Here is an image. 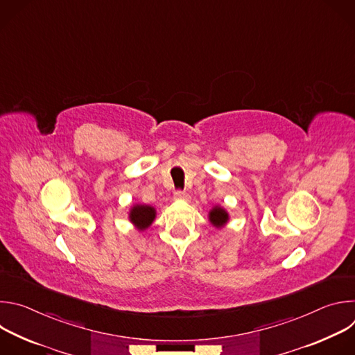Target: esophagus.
Masks as SVG:
<instances>
[{"label": "esophagus", "instance_id": "obj_1", "mask_svg": "<svg viewBox=\"0 0 355 355\" xmlns=\"http://www.w3.org/2000/svg\"><path fill=\"white\" fill-rule=\"evenodd\" d=\"M174 198H175V199L188 200V199H189V195H188L185 191H175V193H174Z\"/></svg>", "mask_w": 355, "mask_h": 355}]
</instances>
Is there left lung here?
Returning a JSON list of instances; mask_svg holds the SVG:
<instances>
[{"label": "left lung", "instance_id": "left-lung-1", "mask_svg": "<svg viewBox=\"0 0 355 355\" xmlns=\"http://www.w3.org/2000/svg\"><path fill=\"white\" fill-rule=\"evenodd\" d=\"M229 220V214L222 207H215L209 212V222L215 227H223Z\"/></svg>", "mask_w": 355, "mask_h": 355}]
</instances>
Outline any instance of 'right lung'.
Returning <instances> with one entry per match:
<instances>
[{"label": "right lung", "mask_w": 355, "mask_h": 355, "mask_svg": "<svg viewBox=\"0 0 355 355\" xmlns=\"http://www.w3.org/2000/svg\"><path fill=\"white\" fill-rule=\"evenodd\" d=\"M156 218V209L150 205H135L129 212V220L137 230H146Z\"/></svg>", "instance_id": "1"}]
</instances>
